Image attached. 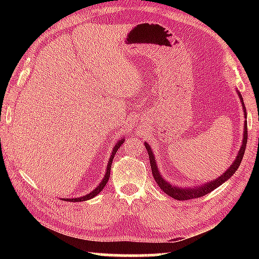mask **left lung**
<instances>
[{
	"label": "left lung",
	"mask_w": 259,
	"mask_h": 259,
	"mask_svg": "<svg viewBox=\"0 0 259 259\" xmlns=\"http://www.w3.org/2000/svg\"><path fill=\"white\" fill-rule=\"evenodd\" d=\"M239 94V93H238ZM240 96V99H241V103H242V106H243V111H244V116L245 119H247V113H245V106L243 104V99ZM247 140H248V128H247V120H245V123H244V136H243V142H242V145H241L240 151L238 153V156H236L235 161L233 162V164L230 166V169H227L225 174H223L221 177H218L217 179H214V181L210 182L208 184H205V185L201 186V187H193V188H179V187H175L172 185H170V184L164 181L163 178L161 177V175L159 174V170H157V166L155 163V159H154V155H153L152 150L150 145H148L147 143H145V147H146V151L148 153V156H150V162H151V168H152V174H153V177H154L155 182L159 187L161 188L162 191H163L165 194H168L169 196H171V198L179 200V201H186V200H191V199H196V198H201V196H203L205 194H208V193L212 192L213 190H216L218 186H221L223 183L226 182L227 179H229L232 175H233L238 168L240 166L241 161H242V157L244 154V151H245V146H247Z\"/></svg>",
	"instance_id": "left-lung-1"
}]
</instances>
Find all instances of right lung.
Returning a JSON list of instances; mask_svg holds the SVG:
<instances>
[{
  "label": "right lung",
  "mask_w": 259,
  "mask_h": 259,
  "mask_svg": "<svg viewBox=\"0 0 259 259\" xmlns=\"http://www.w3.org/2000/svg\"><path fill=\"white\" fill-rule=\"evenodd\" d=\"M122 143H123V139H121L120 142L117 143L115 146H114L113 152H112V155H111V159H109V161H108L107 170H106V174H105V177L103 178L102 183H100L99 185H98L97 187H96L93 192L89 193V194L84 195V196H81V198H76V199H64V200L71 201V202H81V201H85V200H89V199H91V198H95V196L97 195L99 192H102L103 188L105 187V185H106V183L108 182L109 176H111V165H112V161H113V159H114V155L116 154V152H117V150H119V148H120V146L122 145Z\"/></svg>",
  "instance_id": "right-lung-1"
}]
</instances>
